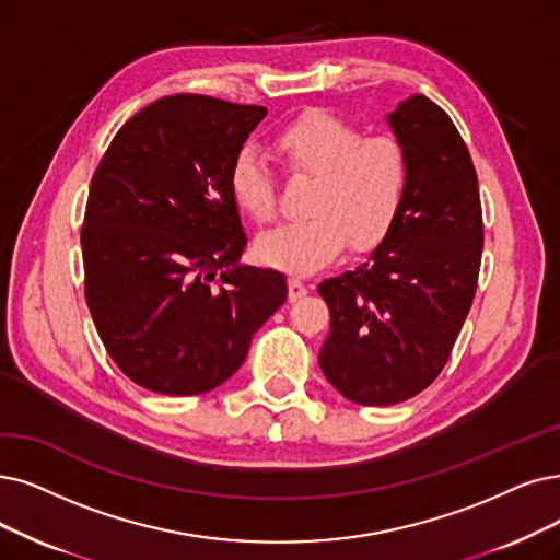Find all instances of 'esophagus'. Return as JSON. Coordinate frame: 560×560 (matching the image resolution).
<instances>
[{
	"mask_svg": "<svg viewBox=\"0 0 560 560\" xmlns=\"http://www.w3.org/2000/svg\"><path fill=\"white\" fill-rule=\"evenodd\" d=\"M307 292H310V289H307V284L301 278H296V276L289 278V299H292V301L303 299Z\"/></svg>",
	"mask_w": 560,
	"mask_h": 560,
	"instance_id": "34e87169",
	"label": "esophagus"
}]
</instances>
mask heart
Instances as JSON below:
<instances>
[{
  "label": "heart",
  "mask_w": 560,
  "mask_h": 560,
  "mask_svg": "<svg viewBox=\"0 0 560 560\" xmlns=\"http://www.w3.org/2000/svg\"><path fill=\"white\" fill-rule=\"evenodd\" d=\"M273 147L289 170L312 176L315 184L307 218L257 238L259 261L310 273L338 257L347 241L355 250H370L393 232L409 190V159L395 138H363L330 112L307 109L278 130ZM230 190L243 213L255 220L273 215L271 174L250 149L234 159Z\"/></svg>",
  "instance_id": "1"
}]
</instances>
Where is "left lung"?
Segmentation results:
<instances>
[{
	"label": "left lung",
	"mask_w": 560,
	"mask_h": 560,
	"mask_svg": "<svg viewBox=\"0 0 560 560\" xmlns=\"http://www.w3.org/2000/svg\"><path fill=\"white\" fill-rule=\"evenodd\" d=\"M388 126L409 159L405 209L361 266L319 284L330 310L322 372L365 407L418 395L448 363L485 241L478 174L453 119L416 94Z\"/></svg>",
	"instance_id": "left-lung-1"
}]
</instances>
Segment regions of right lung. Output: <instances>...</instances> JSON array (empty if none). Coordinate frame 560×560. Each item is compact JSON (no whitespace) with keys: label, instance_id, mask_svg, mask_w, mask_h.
Wrapping results in <instances>:
<instances>
[{"label":"right lung","instance_id":"obj_1","mask_svg":"<svg viewBox=\"0 0 560 560\" xmlns=\"http://www.w3.org/2000/svg\"><path fill=\"white\" fill-rule=\"evenodd\" d=\"M266 107L199 94L155 101L109 142L80 232L84 299L119 370L161 395H202L241 368L287 299L248 245L230 172Z\"/></svg>","mask_w":560,"mask_h":560}]
</instances>
